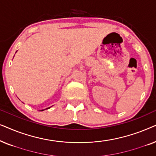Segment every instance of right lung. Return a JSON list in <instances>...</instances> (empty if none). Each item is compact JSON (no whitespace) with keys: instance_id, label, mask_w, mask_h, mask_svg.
Here are the masks:
<instances>
[{"instance_id":"obj_1","label":"right lung","mask_w":156,"mask_h":156,"mask_svg":"<svg viewBox=\"0 0 156 156\" xmlns=\"http://www.w3.org/2000/svg\"><path fill=\"white\" fill-rule=\"evenodd\" d=\"M48 108H50V107H49V108H45V109H48ZM44 110H42V111H44Z\"/></svg>"}]
</instances>
